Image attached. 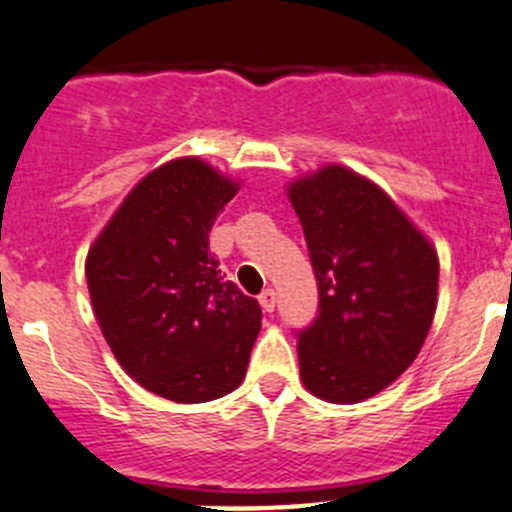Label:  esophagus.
<instances>
[{
  "label": "esophagus",
  "instance_id": "esophagus-1",
  "mask_svg": "<svg viewBox=\"0 0 512 512\" xmlns=\"http://www.w3.org/2000/svg\"><path fill=\"white\" fill-rule=\"evenodd\" d=\"M275 302H277L275 290H265V292H262V295H260V305H262V310H265V312L275 310Z\"/></svg>",
  "mask_w": 512,
  "mask_h": 512
}]
</instances>
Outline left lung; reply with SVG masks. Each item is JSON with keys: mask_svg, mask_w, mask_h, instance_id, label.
I'll return each instance as SVG.
<instances>
[{"mask_svg": "<svg viewBox=\"0 0 512 512\" xmlns=\"http://www.w3.org/2000/svg\"><path fill=\"white\" fill-rule=\"evenodd\" d=\"M302 222L320 305L297 332L305 388L360 403L418 357L438 305V252L370 180L340 165L287 187Z\"/></svg>", "mask_w": 512, "mask_h": 512, "instance_id": "1", "label": "left lung"}]
</instances>
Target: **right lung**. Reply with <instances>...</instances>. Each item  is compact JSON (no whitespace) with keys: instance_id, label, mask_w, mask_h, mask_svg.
I'll list each match as a JSON object with an SVG mask.
<instances>
[{"instance_id":"add662e5","label":"right lung","mask_w":512,"mask_h":512,"mask_svg":"<svg viewBox=\"0 0 512 512\" xmlns=\"http://www.w3.org/2000/svg\"><path fill=\"white\" fill-rule=\"evenodd\" d=\"M237 182L197 157L157 167L89 247L87 285L107 345L142 388L207 403L245 380L262 310L225 280L210 230Z\"/></svg>"}]
</instances>
